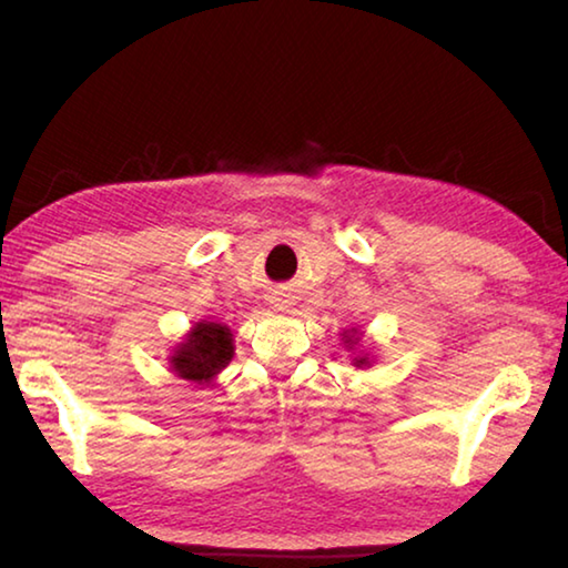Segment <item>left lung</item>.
<instances>
[{
    "instance_id": "left-lung-1",
    "label": "left lung",
    "mask_w": 568,
    "mask_h": 568,
    "mask_svg": "<svg viewBox=\"0 0 568 568\" xmlns=\"http://www.w3.org/2000/svg\"><path fill=\"white\" fill-rule=\"evenodd\" d=\"M343 343L348 345L351 351H355V348H358V343H361V333L355 331V328L345 331V333H343ZM353 365H355V368H363V365H371L368 353H358V355H355V358H353Z\"/></svg>"
}]
</instances>
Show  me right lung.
<instances>
[{
	"instance_id": "1",
	"label": "right lung",
	"mask_w": 568,
	"mask_h": 568,
	"mask_svg": "<svg viewBox=\"0 0 568 568\" xmlns=\"http://www.w3.org/2000/svg\"><path fill=\"white\" fill-rule=\"evenodd\" d=\"M233 333L227 325L203 321L192 325L185 341L170 355V368L175 376L205 386L233 361Z\"/></svg>"
}]
</instances>
